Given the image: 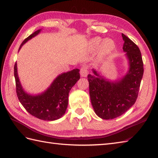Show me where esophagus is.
I'll return each instance as SVG.
<instances>
[{
    "instance_id": "esophagus-1",
    "label": "esophagus",
    "mask_w": 158,
    "mask_h": 158,
    "mask_svg": "<svg viewBox=\"0 0 158 158\" xmlns=\"http://www.w3.org/2000/svg\"><path fill=\"white\" fill-rule=\"evenodd\" d=\"M88 70L86 67H82V68L80 69V75L83 77H86L88 76Z\"/></svg>"
}]
</instances>
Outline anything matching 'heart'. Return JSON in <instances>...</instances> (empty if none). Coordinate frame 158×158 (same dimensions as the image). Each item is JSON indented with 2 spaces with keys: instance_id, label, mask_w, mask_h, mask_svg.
Returning <instances> with one entry per match:
<instances>
[{
  "instance_id": "b5f03b06",
  "label": "heart",
  "mask_w": 158,
  "mask_h": 158,
  "mask_svg": "<svg viewBox=\"0 0 158 158\" xmlns=\"http://www.w3.org/2000/svg\"><path fill=\"white\" fill-rule=\"evenodd\" d=\"M100 47V58H105L110 56L115 48V44L113 40L106 39L102 43L100 37H95L89 41V48L92 51H96Z\"/></svg>"
}]
</instances>
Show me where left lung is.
Returning a JSON list of instances; mask_svg holds the SVG:
<instances>
[{
  "label": "left lung",
  "instance_id": "obj_1",
  "mask_svg": "<svg viewBox=\"0 0 158 158\" xmlns=\"http://www.w3.org/2000/svg\"><path fill=\"white\" fill-rule=\"evenodd\" d=\"M123 50L129 60V70L118 81H107L93 69L88 75L89 96L96 114L103 119L116 118L135 103L143 78V62L139 47L122 34Z\"/></svg>",
  "mask_w": 158,
  "mask_h": 158
}]
</instances>
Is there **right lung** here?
<instances>
[{
    "label": "right lung",
    "mask_w": 158,
    "mask_h": 158,
    "mask_svg": "<svg viewBox=\"0 0 158 158\" xmlns=\"http://www.w3.org/2000/svg\"><path fill=\"white\" fill-rule=\"evenodd\" d=\"M41 30L33 32L20 45L37 35ZM16 93L18 98L25 109L36 118L45 121L60 119L65 113L69 101V94L72 87L80 79L79 70L75 69L62 73L56 77L52 85L41 94L32 96L24 92L19 82L17 71V64L14 66Z\"/></svg>",
    "instance_id": "add662e5"
}]
</instances>
